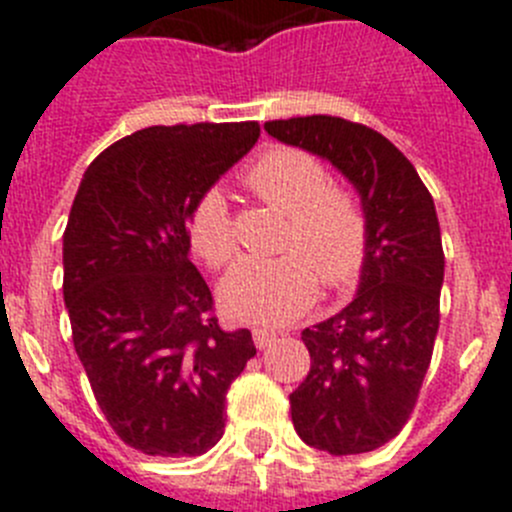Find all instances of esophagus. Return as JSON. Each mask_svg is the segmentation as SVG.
Segmentation results:
<instances>
[{
    "mask_svg": "<svg viewBox=\"0 0 512 512\" xmlns=\"http://www.w3.org/2000/svg\"><path fill=\"white\" fill-rule=\"evenodd\" d=\"M277 338V333L269 328H253V343H256V348H266L271 341Z\"/></svg>",
    "mask_w": 512,
    "mask_h": 512,
    "instance_id": "esophagus-1",
    "label": "esophagus"
}]
</instances>
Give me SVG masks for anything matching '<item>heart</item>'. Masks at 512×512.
<instances>
[{"label":"heart","instance_id":"1","mask_svg":"<svg viewBox=\"0 0 512 512\" xmlns=\"http://www.w3.org/2000/svg\"><path fill=\"white\" fill-rule=\"evenodd\" d=\"M251 192L287 215L277 259H248L230 271L220 300L230 318L282 325L300 318L318 295L359 279L369 256V212L356 192L330 184L320 158L302 148H271L246 171ZM192 251L210 269H225L238 256L233 212L223 192L207 189L187 217Z\"/></svg>","mask_w":512,"mask_h":512}]
</instances>
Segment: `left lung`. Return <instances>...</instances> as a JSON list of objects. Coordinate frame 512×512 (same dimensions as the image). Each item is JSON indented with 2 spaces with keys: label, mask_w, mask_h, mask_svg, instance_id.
<instances>
[{
  "label": "left lung",
  "mask_w": 512,
  "mask_h": 512,
  "mask_svg": "<svg viewBox=\"0 0 512 512\" xmlns=\"http://www.w3.org/2000/svg\"><path fill=\"white\" fill-rule=\"evenodd\" d=\"M266 133L328 158L369 212V256L359 295L338 315L302 330L310 372L292 423L307 446L366 454L408 423L431 366L441 320L443 248L436 205L390 140L333 115L269 120Z\"/></svg>",
  "instance_id": "left-lung-1"
}]
</instances>
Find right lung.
<instances>
[{
	"label": "right lung",
	"instance_id": "add662e5",
	"mask_svg": "<svg viewBox=\"0 0 512 512\" xmlns=\"http://www.w3.org/2000/svg\"><path fill=\"white\" fill-rule=\"evenodd\" d=\"M259 122L153 125L104 148L63 233V302L99 410L148 456H200L225 431V395L256 356L223 330L189 261L187 217L253 148Z\"/></svg>",
	"mask_w": 512,
	"mask_h": 512
}]
</instances>
